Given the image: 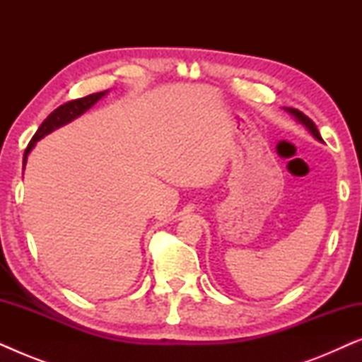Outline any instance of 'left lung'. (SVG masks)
<instances>
[{
	"label": "left lung",
	"instance_id": "8db88e82",
	"mask_svg": "<svg viewBox=\"0 0 362 362\" xmlns=\"http://www.w3.org/2000/svg\"><path fill=\"white\" fill-rule=\"evenodd\" d=\"M285 110L288 112L291 117H295V120H296V122H300L301 125H305L306 128H308V132L311 133V135H313V136L316 138V140H318V141H323V138H321L320 132H318V128H316V125L313 123V120H310V118L306 117L303 112L296 110V108H285Z\"/></svg>",
	"mask_w": 362,
	"mask_h": 362
}]
</instances>
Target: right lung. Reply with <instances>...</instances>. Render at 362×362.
<instances>
[{"instance_id": "obj_1", "label": "right lung", "mask_w": 362, "mask_h": 362, "mask_svg": "<svg viewBox=\"0 0 362 362\" xmlns=\"http://www.w3.org/2000/svg\"><path fill=\"white\" fill-rule=\"evenodd\" d=\"M105 92H97V93H92V95H87V97H82V98H77V100H71L67 103H64V105L57 107L56 110H54L51 115H49L46 120L41 123V127L37 128V132L34 133L33 140L29 141V145L26 148V151H24V158H23V163L26 165L28 161V155L31 153V150L36 145V141L41 140L49 133L57 130V128H61L64 125H67V123H71L72 120H76L77 117H81L82 113H86L88 108L95 105V103L100 100L102 97H105Z\"/></svg>"}]
</instances>
